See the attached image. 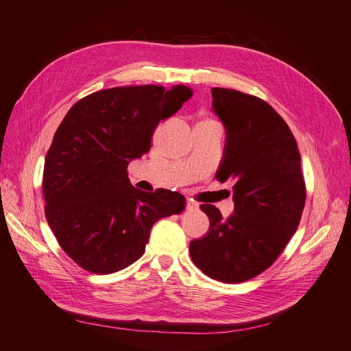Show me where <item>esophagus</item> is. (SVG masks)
Returning a JSON list of instances; mask_svg holds the SVG:
<instances>
[{"instance_id":"1","label":"esophagus","mask_w":351,"mask_h":351,"mask_svg":"<svg viewBox=\"0 0 351 351\" xmlns=\"http://www.w3.org/2000/svg\"><path fill=\"white\" fill-rule=\"evenodd\" d=\"M186 208H187L189 210H192V209H196V208H197V204H196V202H193V200H190V199H187V202H186Z\"/></svg>"}]
</instances>
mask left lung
Returning a JSON list of instances; mask_svg holds the SVG:
<instances>
[{"mask_svg":"<svg viewBox=\"0 0 351 351\" xmlns=\"http://www.w3.org/2000/svg\"><path fill=\"white\" fill-rule=\"evenodd\" d=\"M212 110L226 127L217 180H234V214L209 218L205 237L190 241L196 267L221 282H243L277 261L302 218L306 186L300 152L289 125L269 104L234 89H212Z\"/></svg>","mask_w":351,"mask_h":351,"instance_id":"8db88e82","label":"left lung"}]
</instances>
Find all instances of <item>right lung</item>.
<instances>
[{
    "label": "right lung",
    "mask_w": 351,
    "mask_h": 351,
    "mask_svg": "<svg viewBox=\"0 0 351 351\" xmlns=\"http://www.w3.org/2000/svg\"><path fill=\"white\" fill-rule=\"evenodd\" d=\"M193 92L184 84L98 90L77 101L45 156V217L60 246L79 267L111 274L139 259L158 219L180 214L183 195L132 186L130 161L151 149L161 120Z\"/></svg>",
    "instance_id": "add662e5"
}]
</instances>
